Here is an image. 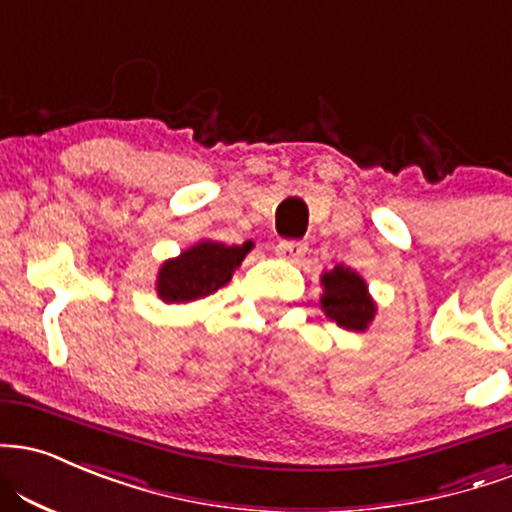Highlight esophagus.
Here are the masks:
<instances>
[{"label": "esophagus", "mask_w": 512, "mask_h": 512, "mask_svg": "<svg viewBox=\"0 0 512 512\" xmlns=\"http://www.w3.org/2000/svg\"><path fill=\"white\" fill-rule=\"evenodd\" d=\"M305 252H307V248L303 243H298V240H281V243L276 245V255H279L281 260L293 262V264H298L300 260H303Z\"/></svg>", "instance_id": "obj_1"}]
</instances>
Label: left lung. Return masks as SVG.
Wrapping results in <instances>:
<instances>
[{
  "mask_svg": "<svg viewBox=\"0 0 512 512\" xmlns=\"http://www.w3.org/2000/svg\"><path fill=\"white\" fill-rule=\"evenodd\" d=\"M324 298L322 307L326 317L334 319L338 326L350 331L367 329L374 317V303L367 295L365 281L350 269L336 267L334 272L322 276Z\"/></svg>",
  "mask_w": 512,
  "mask_h": 512,
  "instance_id": "obj_1",
  "label": "left lung"
}]
</instances>
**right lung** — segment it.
Segmentation results:
<instances>
[{
    "mask_svg": "<svg viewBox=\"0 0 512 512\" xmlns=\"http://www.w3.org/2000/svg\"><path fill=\"white\" fill-rule=\"evenodd\" d=\"M250 248L252 243L224 245L205 240L176 260L164 262L157 281L159 298L166 303H190L217 293L231 279L233 269L243 262Z\"/></svg>",
    "mask_w": 512,
    "mask_h": 512,
    "instance_id": "right-lung-1",
    "label": "right lung"
}]
</instances>
